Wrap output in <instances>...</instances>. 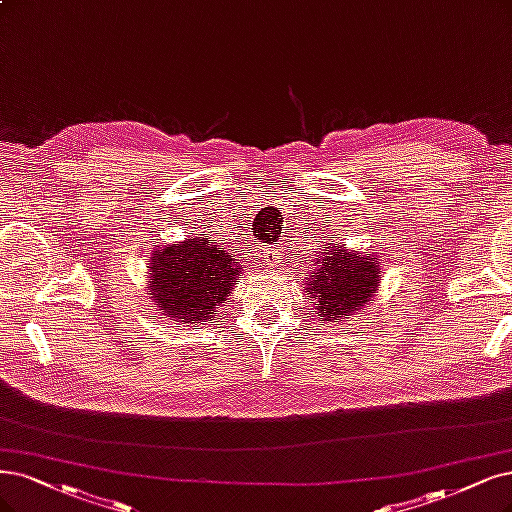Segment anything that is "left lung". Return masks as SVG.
<instances>
[{"label":"left lung","mask_w":512,"mask_h":512,"mask_svg":"<svg viewBox=\"0 0 512 512\" xmlns=\"http://www.w3.org/2000/svg\"><path fill=\"white\" fill-rule=\"evenodd\" d=\"M304 280V291L318 318L342 323L373 301L382 280V259L371 253L350 251L346 244L329 240L314 251Z\"/></svg>","instance_id":"left-lung-1"}]
</instances>
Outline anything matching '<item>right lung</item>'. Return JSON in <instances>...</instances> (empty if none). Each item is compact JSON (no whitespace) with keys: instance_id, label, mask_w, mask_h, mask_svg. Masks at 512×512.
Returning a JSON list of instances; mask_svg holds the SVG:
<instances>
[{"instance_id":"add662e5","label":"right lung","mask_w":512,"mask_h":512,"mask_svg":"<svg viewBox=\"0 0 512 512\" xmlns=\"http://www.w3.org/2000/svg\"><path fill=\"white\" fill-rule=\"evenodd\" d=\"M234 253L202 232L156 246L147 263V295L154 308L183 325L213 320L244 272Z\"/></svg>"}]
</instances>
